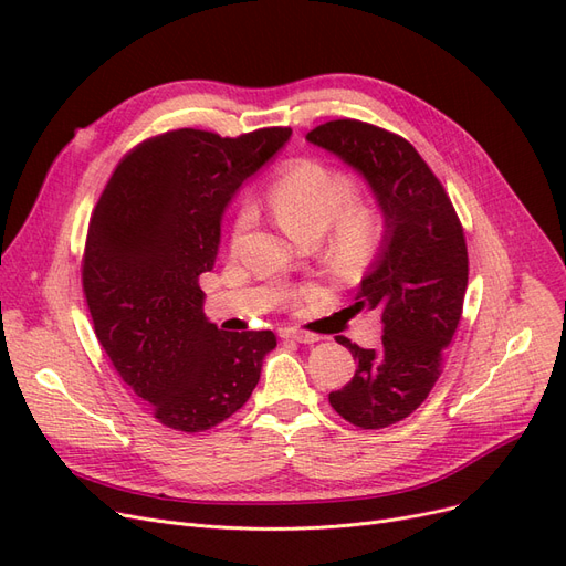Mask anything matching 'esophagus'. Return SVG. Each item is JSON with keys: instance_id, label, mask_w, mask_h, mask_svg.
I'll use <instances>...</instances> for the list:
<instances>
[{"instance_id": "1", "label": "esophagus", "mask_w": 566, "mask_h": 566, "mask_svg": "<svg viewBox=\"0 0 566 566\" xmlns=\"http://www.w3.org/2000/svg\"><path fill=\"white\" fill-rule=\"evenodd\" d=\"M281 337H283V339H290V342H304V345H314V342H316L314 335L302 333V331H297V328H285V331H281Z\"/></svg>"}]
</instances>
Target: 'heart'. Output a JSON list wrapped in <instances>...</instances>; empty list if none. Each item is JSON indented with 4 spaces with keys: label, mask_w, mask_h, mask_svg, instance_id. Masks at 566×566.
Instances as JSON below:
<instances>
[{
    "label": "heart",
    "mask_w": 566,
    "mask_h": 566,
    "mask_svg": "<svg viewBox=\"0 0 566 566\" xmlns=\"http://www.w3.org/2000/svg\"><path fill=\"white\" fill-rule=\"evenodd\" d=\"M354 181L345 172L314 158L290 165L269 188V208L279 224L295 241H316L328 231V250L342 266H361L378 252L385 221L380 212L354 200ZM252 221V210L238 212L233 238Z\"/></svg>",
    "instance_id": "1"
}]
</instances>
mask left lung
<instances>
[{"mask_svg":"<svg viewBox=\"0 0 566 566\" xmlns=\"http://www.w3.org/2000/svg\"><path fill=\"white\" fill-rule=\"evenodd\" d=\"M361 175L385 221L382 243L356 287V312L382 318V345L364 349L339 337L354 378L331 391L347 422L380 430L408 418L441 375L468 290V245L441 181L401 136L361 119H333L306 134Z\"/></svg>","mask_w":566,"mask_h":566,"instance_id":"left-lung-1","label":"left lung"}]
</instances>
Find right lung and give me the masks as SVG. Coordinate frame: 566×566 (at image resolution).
I'll return each mask as SVG.
<instances>
[{"mask_svg":"<svg viewBox=\"0 0 566 566\" xmlns=\"http://www.w3.org/2000/svg\"><path fill=\"white\" fill-rule=\"evenodd\" d=\"M290 134L153 136L119 160L90 219L82 287L94 333L119 378L172 430L205 432L231 418L276 347L271 331L210 323L198 276L214 266L229 200Z\"/></svg>","mask_w":566,"mask_h":566,"instance_id":"obj_1","label":"right lung"}]
</instances>
